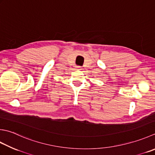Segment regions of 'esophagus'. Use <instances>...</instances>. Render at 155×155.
I'll return each instance as SVG.
<instances>
[{
  "mask_svg": "<svg viewBox=\"0 0 155 155\" xmlns=\"http://www.w3.org/2000/svg\"><path fill=\"white\" fill-rule=\"evenodd\" d=\"M77 70H81V66H77Z\"/></svg>",
  "mask_w": 155,
  "mask_h": 155,
  "instance_id": "obj_1",
  "label": "esophagus"
}]
</instances>
